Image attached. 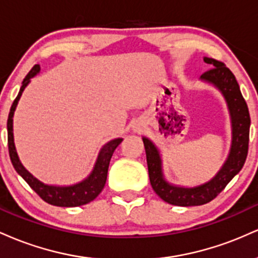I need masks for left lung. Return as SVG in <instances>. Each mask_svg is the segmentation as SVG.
<instances>
[{"label":"left lung","instance_id":"8db88e82","mask_svg":"<svg viewBox=\"0 0 258 258\" xmlns=\"http://www.w3.org/2000/svg\"><path fill=\"white\" fill-rule=\"evenodd\" d=\"M204 61L214 68L204 73L200 79L214 85L221 91L229 109L230 120H232V146L226 162L214 178L201 185L184 188V186L171 184L165 179L158 148L150 139L143 137L150 184L154 191L171 205L199 206L214 200L226 188L233 177L239 173L247 156L251 123L250 114L235 76L222 61L207 57L204 58Z\"/></svg>","mask_w":258,"mask_h":258}]
</instances>
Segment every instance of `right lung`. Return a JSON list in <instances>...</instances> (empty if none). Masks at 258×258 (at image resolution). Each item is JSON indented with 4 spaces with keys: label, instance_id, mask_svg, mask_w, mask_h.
Wrapping results in <instances>:
<instances>
[{
    "label": "right lung",
    "instance_id": "add662e5",
    "mask_svg": "<svg viewBox=\"0 0 258 258\" xmlns=\"http://www.w3.org/2000/svg\"><path fill=\"white\" fill-rule=\"evenodd\" d=\"M40 72V65L36 64L34 68L29 72L28 75L25 76L24 81H23L22 87H20L19 93H18L17 98L14 99L13 104L11 106L10 115H8L7 120V131H8V150H10L11 161L13 164L14 168L25 182L36 191L38 197L41 199L46 201V203L51 204L54 206L60 207H75L81 206L85 204L91 203L92 200L96 199L100 194V191L104 188L106 182V176H108V168L109 162L112 156V153L116 149V147L122 142L121 138L112 139L108 143L103 146L102 149L98 154L96 164H94L93 170L87 178H85L82 182L76 183V184L68 185V186H57V185H48L44 183L40 182L37 178H35L32 174L29 172L26 168L23 166L20 162L18 154L14 146V137H13V115L16 111L17 104L19 102L20 97H22L23 91L25 90L26 86L30 82V79L37 75Z\"/></svg>",
    "mask_w": 258,
    "mask_h": 258
}]
</instances>
